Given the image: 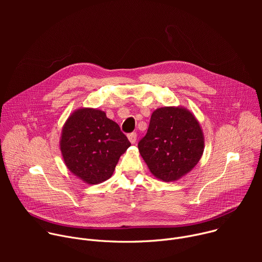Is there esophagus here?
I'll return each mask as SVG.
<instances>
[{"instance_id":"1","label":"esophagus","mask_w":262,"mask_h":262,"mask_svg":"<svg viewBox=\"0 0 262 262\" xmlns=\"http://www.w3.org/2000/svg\"><path fill=\"white\" fill-rule=\"evenodd\" d=\"M127 138L132 144H135L137 142V134L136 133H132V134L127 135Z\"/></svg>"}]
</instances>
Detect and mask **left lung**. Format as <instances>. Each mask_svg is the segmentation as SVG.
Masks as SVG:
<instances>
[{"label": "left lung", "mask_w": 262, "mask_h": 262, "mask_svg": "<svg viewBox=\"0 0 262 262\" xmlns=\"http://www.w3.org/2000/svg\"><path fill=\"white\" fill-rule=\"evenodd\" d=\"M149 171L170 182L188 174L204 151V135L195 115L183 106H163L151 114L146 136L138 144Z\"/></svg>", "instance_id": "1"}]
</instances>
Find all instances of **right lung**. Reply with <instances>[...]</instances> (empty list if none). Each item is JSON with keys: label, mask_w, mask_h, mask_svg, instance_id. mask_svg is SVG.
Segmentation results:
<instances>
[{"label": "right lung", "mask_w": 262, "mask_h": 262, "mask_svg": "<svg viewBox=\"0 0 262 262\" xmlns=\"http://www.w3.org/2000/svg\"><path fill=\"white\" fill-rule=\"evenodd\" d=\"M130 146L119 125L101 110L80 107L65 121L60 150L67 169L88 184L108 179Z\"/></svg>", "instance_id": "right-lung-1"}]
</instances>
